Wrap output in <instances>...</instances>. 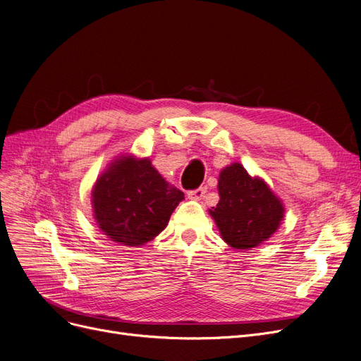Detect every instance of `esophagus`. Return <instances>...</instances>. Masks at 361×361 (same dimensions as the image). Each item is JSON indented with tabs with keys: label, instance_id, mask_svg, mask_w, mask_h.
I'll use <instances>...</instances> for the list:
<instances>
[{
	"label": "esophagus",
	"instance_id": "obj_1",
	"mask_svg": "<svg viewBox=\"0 0 361 361\" xmlns=\"http://www.w3.org/2000/svg\"><path fill=\"white\" fill-rule=\"evenodd\" d=\"M206 186H201V188H197V190H194V191H190L188 192V198L190 200H195V201H200L201 198L204 197V194H206Z\"/></svg>",
	"mask_w": 361,
	"mask_h": 361
}]
</instances>
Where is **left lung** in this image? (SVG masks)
<instances>
[{"instance_id":"obj_1","label":"left lung","mask_w":361,"mask_h":361,"mask_svg":"<svg viewBox=\"0 0 361 361\" xmlns=\"http://www.w3.org/2000/svg\"><path fill=\"white\" fill-rule=\"evenodd\" d=\"M218 191L219 203L209 213L229 247L250 250L277 233L284 204L262 178L231 163L219 173Z\"/></svg>"}]
</instances>
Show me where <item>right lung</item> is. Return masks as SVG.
<instances>
[{"mask_svg": "<svg viewBox=\"0 0 361 361\" xmlns=\"http://www.w3.org/2000/svg\"><path fill=\"white\" fill-rule=\"evenodd\" d=\"M183 192L170 185L148 157L120 155L109 163L92 191L94 221L121 246L140 247L167 226Z\"/></svg>", "mask_w": 361, "mask_h": 361, "instance_id": "obj_1", "label": "right lung"}]
</instances>
